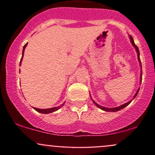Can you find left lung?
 I'll list each match as a JSON object with an SVG mask.
<instances>
[{"label": "left lung", "instance_id": "obj_1", "mask_svg": "<svg viewBox=\"0 0 155 155\" xmlns=\"http://www.w3.org/2000/svg\"><path fill=\"white\" fill-rule=\"evenodd\" d=\"M130 41H131V43H132L133 46H134V47H135L136 50H137V54H138V60H139V61L140 62V65H141V61H140V51H139V48H138V47H137V46H136V45H135V43H134V39H133V37H131V36H130ZM142 74H143V72H142V73H141V82H142ZM139 91H140V89H138V90H137V93H136V94H135V95H134V98L136 97H137V94H138ZM93 102H94V104L95 105L97 106V107H99L100 109H103V110H104V111H107V112H117V111H119V110H121V109H123V108H124V107H127V106L128 104H130L131 101H129V102L126 103V104H123V105L120 106V107H115V108H106V107H101V106L98 105V104H97V103H95L94 101H93Z\"/></svg>", "mask_w": 155, "mask_h": 155}]
</instances>
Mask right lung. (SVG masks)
Returning <instances> with one entry per match:
<instances>
[{"label":"right lung","mask_w":155,"mask_h":155,"mask_svg":"<svg viewBox=\"0 0 155 155\" xmlns=\"http://www.w3.org/2000/svg\"><path fill=\"white\" fill-rule=\"evenodd\" d=\"M27 44L28 43H26L25 45L24 46V47H23V51H22V57H21V61H20V65H21V60H22V58H23V54H24V51H25V48L26 46H27ZM64 104V103L62 105H61L60 107H54V108H50V109H37V108H34V109H35L36 111H37V112H40V113H43V114H47V113H50V112H54V111L58 110V109H60L61 107H63Z\"/></svg>","instance_id":"1"}]
</instances>
